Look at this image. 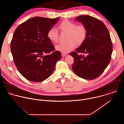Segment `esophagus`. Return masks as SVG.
Returning <instances> with one entry per match:
<instances>
[{
	"mask_svg": "<svg viewBox=\"0 0 124 124\" xmlns=\"http://www.w3.org/2000/svg\"><path fill=\"white\" fill-rule=\"evenodd\" d=\"M67 55H68L67 54H64V53H62V56L63 57H65V56H66Z\"/></svg>",
	"mask_w": 124,
	"mask_h": 124,
	"instance_id": "obj_1",
	"label": "esophagus"
}]
</instances>
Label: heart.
Masks as SVG:
<instances>
[{"label":"heart","mask_w":124,"mask_h":124,"mask_svg":"<svg viewBox=\"0 0 124 124\" xmlns=\"http://www.w3.org/2000/svg\"><path fill=\"white\" fill-rule=\"evenodd\" d=\"M57 27L61 33L67 34L66 40L68 41L55 46L56 50L64 54L73 50L76 44L78 46L82 45L87 38V29L83 25H77L73 22L65 20L58 24ZM47 37L51 42L57 43L59 38L58 32L56 29L51 28L47 31Z\"/></svg>","instance_id":"1"}]
</instances>
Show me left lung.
I'll use <instances>...</instances> for the list:
<instances>
[{"label": "left lung", "mask_w": 124, "mask_h": 124, "mask_svg": "<svg viewBox=\"0 0 124 124\" xmlns=\"http://www.w3.org/2000/svg\"><path fill=\"white\" fill-rule=\"evenodd\" d=\"M75 20L86 28L87 36L76 51L70 54L74 59L72 69L80 78L94 79L103 73L110 61L112 44L110 35L104 24L94 17L81 15ZM79 53L86 55H79Z\"/></svg>", "instance_id": "obj_1"}]
</instances>
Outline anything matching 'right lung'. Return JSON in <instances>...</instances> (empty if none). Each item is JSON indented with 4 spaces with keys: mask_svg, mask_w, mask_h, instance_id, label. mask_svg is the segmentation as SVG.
I'll list each match as a JSON object with an SVG mask.
<instances>
[{
    "mask_svg": "<svg viewBox=\"0 0 124 124\" xmlns=\"http://www.w3.org/2000/svg\"><path fill=\"white\" fill-rule=\"evenodd\" d=\"M59 19L35 16L21 24L15 31L11 42L14 62L27 80L41 82L46 79L61 59L60 52L54 51L47 37L48 30Z\"/></svg>",
    "mask_w": 124,
    "mask_h": 124,
    "instance_id": "right-lung-1",
    "label": "right lung"
}]
</instances>
